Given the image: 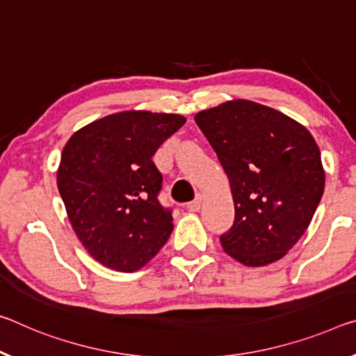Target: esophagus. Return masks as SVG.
Instances as JSON below:
<instances>
[{
	"mask_svg": "<svg viewBox=\"0 0 356 356\" xmlns=\"http://www.w3.org/2000/svg\"><path fill=\"white\" fill-rule=\"evenodd\" d=\"M201 202H202V198H201V195H198L193 201H190V202H188V204H187V209H188L190 212H198L200 209H201Z\"/></svg>",
	"mask_w": 356,
	"mask_h": 356,
	"instance_id": "34e87169",
	"label": "esophagus"
}]
</instances>
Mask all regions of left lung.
Listing matches in <instances>:
<instances>
[{
	"instance_id": "8db88e82",
	"label": "left lung",
	"mask_w": 356,
	"mask_h": 356,
	"mask_svg": "<svg viewBox=\"0 0 356 356\" xmlns=\"http://www.w3.org/2000/svg\"><path fill=\"white\" fill-rule=\"evenodd\" d=\"M229 179L234 223L223 250L266 266L307 229L325 190L320 149L301 123L273 107L233 99L195 115Z\"/></svg>"
}]
</instances>
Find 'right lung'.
I'll use <instances>...</instances> for the list:
<instances>
[{"label": "right lung", "mask_w": 356, "mask_h": 356, "mask_svg": "<svg viewBox=\"0 0 356 356\" xmlns=\"http://www.w3.org/2000/svg\"><path fill=\"white\" fill-rule=\"evenodd\" d=\"M184 123L177 114L123 111L66 143L56 185L79 241L103 266L134 273L171 236L172 212L158 201L163 177L152 156Z\"/></svg>", "instance_id": "add662e5"}]
</instances>
